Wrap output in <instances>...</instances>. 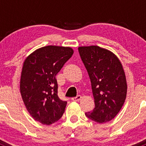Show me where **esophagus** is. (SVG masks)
<instances>
[{
  "label": "esophagus",
  "instance_id": "esophagus-1",
  "mask_svg": "<svg viewBox=\"0 0 146 146\" xmlns=\"http://www.w3.org/2000/svg\"><path fill=\"white\" fill-rule=\"evenodd\" d=\"M81 99H82V96H81L80 95H78V96H77L76 97L72 98V99L73 100V101H79V100H80Z\"/></svg>",
  "mask_w": 146,
  "mask_h": 146
}]
</instances>
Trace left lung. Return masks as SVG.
<instances>
[{"instance_id": "left-lung-1", "label": "left lung", "mask_w": 146, "mask_h": 146, "mask_svg": "<svg viewBox=\"0 0 146 146\" xmlns=\"http://www.w3.org/2000/svg\"><path fill=\"white\" fill-rule=\"evenodd\" d=\"M91 80L95 108L86 115L99 123L111 121L124 104L127 93L125 72L116 55L99 46L78 47Z\"/></svg>"}]
</instances>
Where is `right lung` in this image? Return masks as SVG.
Returning a JSON list of instances; mask_svg holds the SVG:
<instances>
[{
    "label": "right lung",
    "instance_id": "add662e5",
    "mask_svg": "<svg viewBox=\"0 0 146 146\" xmlns=\"http://www.w3.org/2000/svg\"><path fill=\"white\" fill-rule=\"evenodd\" d=\"M73 53L69 47L49 45L36 50L23 62L22 99L32 118L42 124L55 123L65 111L67 102L58 96L55 76Z\"/></svg>",
    "mask_w": 146,
    "mask_h": 146
}]
</instances>
